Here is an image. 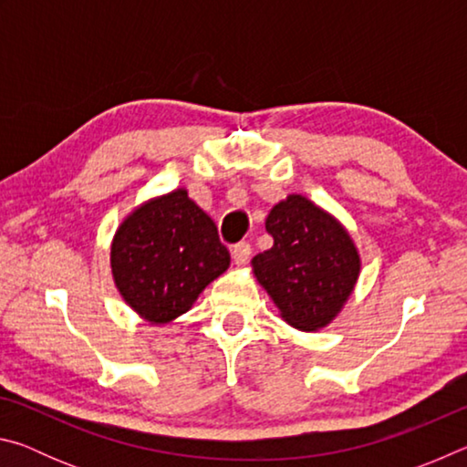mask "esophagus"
Returning a JSON list of instances; mask_svg holds the SVG:
<instances>
[{"instance_id":"esophagus-1","label":"esophagus","mask_w":467,"mask_h":467,"mask_svg":"<svg viewBox=\"0 0 467 467\" xmlns=\"http://www.w3.org/2000/svg\"><path fill=\"white\" fill-rule=\"evenodd\" d=\"M231 253H233V259H234V264L236 265H244L249 262V257H251V244L249 243H236L234 247L231 249Z\"/></svg>"}]
</instances>
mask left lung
<instances>
[{
    "mask_svg": "<svg viewBox=\"0 0 467 467\" xmlns=\"http://www.w3.org/2000/svg\"><path fill=\"white\" fill-rule=\"evenodd\" d=\"M265 231L274 236V244L253 257L257 282L292 327H326L358 280L360 257L350 234L303 195L275 203Z\"/></svg>",
    "mask_w": 467,
    "mask_h": 467,
    "instance_id": "1",
    "label": "left lung"
}]
</instances>
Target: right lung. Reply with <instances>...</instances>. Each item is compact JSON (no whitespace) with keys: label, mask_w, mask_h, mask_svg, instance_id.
<instances>
[{"label":"right lung","mask_w":467,"mask_h":467,"mask_svg":"<svg viewBox=\"0 0 467 467\" xmlns=\"http://www.w3.org/2000/svg\"><path fill=\"white\" fill-rule=\"evenodd\" d=\"M231 265L218 228L175 189L123 220L110 244V270L133 311L150 323H169L192 309L200 292Z\"/></svg>","instance_id":"obj_1"}]
</instances>
